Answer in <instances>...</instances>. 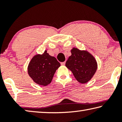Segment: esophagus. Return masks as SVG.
<instances>
[{
    "label": "esophagus",
    "mask_w": 122,
    "mask_h": 122,
    "mask_svg": "<svg viewBox=\"0 0 122 122\" xmlns=\"http://www.w3.org/2000/svg\"><path fill=\"white\" fill-rule=\"evenodd\" d=\"M65 63H66V62H63L61 63V65H65Z\"/></svg>",
    "instance_id": "34e87169"
}]
</instances>
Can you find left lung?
<instances>
[{
    "label": "left lung",
    "mask_w": 122,
    "mask_h": 122,
    "mask_svg": "<svg viewBox=\"0 0 122 122\" xmlns=\"http://www.w3.org/2000/svg\"><path fill=\"white\" fill-rule=\"evenodd\" d=\"M71 56L66 61V66L80 83L84 84L89 81L97 68L95 57L88 51L74 47L71 50Z\"/></svg>",
    "instance_id": "left-lung-1"
}]
</instances>
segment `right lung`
I'll use <instances>...</instances> for the list:
<instances>
[{
  "label": "right lung",
  "mask_w": 122,
  "mask_h": 122,
  "mask_svg": "<svg viewBox=\"0 0 122 122\" xmlns=\"http://www.w3.org/2000/svg\"><path fill=\"white\" fill-rule=\"evenodd\" d=\"M60 65L55 57L45 51L42 54H37L31 59L28 66V74L36 83L46 86L51 83Z\"/></svg>",
  "instance_id": "1"
}]
</instances>
